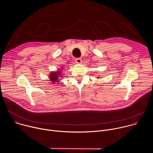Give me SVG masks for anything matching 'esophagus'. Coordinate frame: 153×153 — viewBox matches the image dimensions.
I'll list each match as a JSON object with an SVG mask.
<instances>
[{
  "mask_svg": "<svg viewBox=\"0 0 153 153\" xmlns=\"http://www.w3.org/2000/svg\"><path fill=\"white\" fill-rule=\"evenodd\" d=\"M75 60H76V62L77 63H81V62H82V59L81 58H76Z\"/></svg>",
  "mask_w": 153,
  "mask_h": 153,
  "instance_id": "1",
  "label": "esophagus"
}]
</instances>
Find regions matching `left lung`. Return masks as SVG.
<instances>
[{
    "mask_svg": "<svg viewBox=\"0 0 153 153\" xmlns=\"http://www.w3.org/2000/svg\"><path fill=\"white\" fill-rule=\"evenodd\" d=\"M98 78H99V77H98Z\"/></svg>",
    "mask_w": 153,
    "mask_h": 153,
    "instance_id": "1",
    "label": "left lung"
}]
</instances>
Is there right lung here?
<instances>
[{
    "label": "right lung",
    "mask_w": 153,
    "mask_h": 153,
    "mask_svg": "<svg viewBox=\"0 0 153 153\" xmlns=\"http://www.w3.org/2000/svg\"><path fill=\"white\" fill-rule=\"evenodd\" d=\"M61 71H57V72H51V73H50L49 77H50V80L53 83L55 84L56 82H59V77H62V74H61Z\"/></svg>",
    "instance_id": "1"
}]
</instances>
